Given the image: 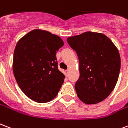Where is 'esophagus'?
Masks as SVG:
<instances>
[{
  "mask_svg": "<svg viewBox=\"0 0 128 128\" xmlns=\"http://www.w3.org/2000/svg\"><path fill=\"white\" fill-rule=\"evenodd\" d=\"M69 72H70L69 70H67L65 71V75H66V76H68V74H69Z\"/></svg>",
  "mask_w": 128,
  "mask_h": 128,
  "instance_id": "1",
  "label": "esophagus"
}]
</instances>
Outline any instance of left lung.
Masks as SVG:
<instances>
[{
	"label": "left lung",
	"instance_id": "1",
	"mask_svg": "<svg viewBox=\"0 0 128 128\" xmlns=\"http://www.w3.org/2000/svg\"><path fill=\"white\" fill-rule=\"evenodd\" d=\"M79 60L80 77L75 84L79 99L96 104L109 96L118 80L120 55L110 38L96 32H86L67 38Z\"/></svg>",
	"mask_w": 128,
	"mask_h": 128
}]
</instances>
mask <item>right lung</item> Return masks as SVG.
<instances>
[{"mask_svg": "<svg viewBox=\"0 0 128 128\" xmlns=\"http://www.w3.org/2000/svg\"><path fill=\"white\" fill-rule=\"evenodd\" d=\"M64 46L59 36L34 29L19 40L14 51L12 70L26 96L44 103L55 98L65 76L58 68L56 54Z\"/></svg>", "mask_w": 128, "mask_h": 128, "instance_id": "obj_1", "label": "right lung"}]
</instances>
